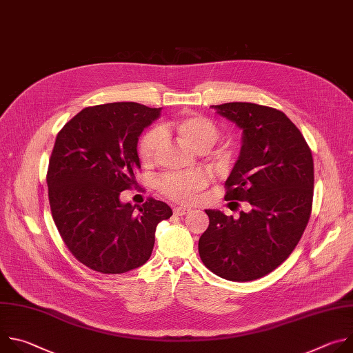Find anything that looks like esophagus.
<instances>
[{
    "label": "esophagus",
    "instance_id": "34e87169",
    "mask_svg": "<svg viewBox=\"0 0 353 353\" xmlns=\"http://www.w3.org/2000/svg\"><path fill=\"white\" fill-rule=\"evenodd\" d=\"M174 214L176 215H179V216H183V215H185V214H188L191 210L190 208H185V207H174Z\"/></svg>",
    "mask_w": 353,
    "mask_h": 353
}]
</instances>
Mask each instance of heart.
I'll return each mask as SVG.
<instances>
[{
  "instance_id": "obj_1",
  "label": "heart",
  "mask_w": 353,
  "mask_h": 353,
  "mask_svg": "<svg viewBox=\"0 0 353 353\" xmlns=\"http://www.w3.org/2000/svg\"><path fill=\"white\" fill-rule=\"evenodd\" d=\"M174 130L179 138L195 152H207L221 137V130L215 121L201 114H187L174 121ZM163 131L161 128L149 130L141 139L138 154L145 165L152 163L157 158ZM205 173L194 170L187 173L166 174L159 181L161 191L172 199L187 201L192 199L194 194L207 185Z\"/></svg>"
}]
</instances>
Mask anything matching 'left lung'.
Returning <instances> with one entry per match:
<instances>
[{
	"label": "left lung",
	"instance_id": "obj_1",
	"mask_svg": "<svg viewBox=\"0 0 353 353\" xmlns=\"http://www.w3.org/2000/svg\"><path fill=\"white\" fill-rule=\"evenodd\" d=\"M211 108L243 131L225 199L247 201L251 210L240 211L237 219L205 210L210 226L199 237V257L221 278L254 281L290 256L307 226L314 188L312 150L281 110L245 102Z\"/></svg>",
	"mask_w": 353,
	"mask_h": 353
}]
</instances>
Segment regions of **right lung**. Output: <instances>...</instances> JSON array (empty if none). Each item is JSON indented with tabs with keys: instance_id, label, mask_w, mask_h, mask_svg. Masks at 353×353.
Returning a JSON list of instances; mask_svg holds the SVG:
<instances>
[{
	"instance_id": "1",
	"label": "right lung",
	"mask_w": 353,
	"mask_h": 353,
	"mask_svg": "<svg viewBox=\"0 0 353 353\" xmlns=\"http://www.w3.org/2000/svg\"><path fill=\"white\" fill-rule=\"evenodd\" d=\"M161 110L134 102L85 108L56 138L47 170L50 208L72 256L93 271L124 274L143 265L158 223L173 215L154 198L139 207L120 201L141 169L139 135Z\"/></svg>"
}]
</instances>
